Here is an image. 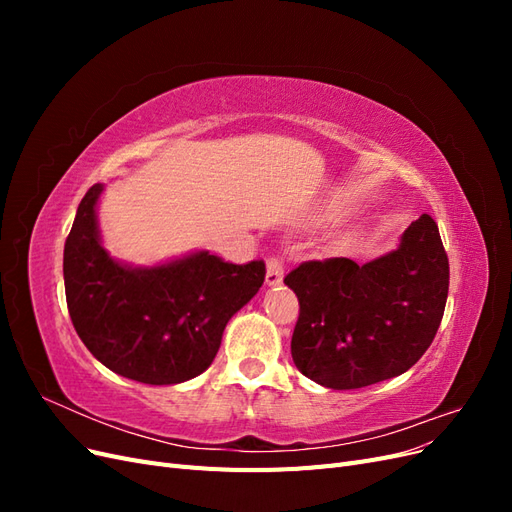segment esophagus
Wrapping results in <instances>:
<instances>
[{
	"label": "esophagus",
	"mask_w": 512,
	"mask_h": 512,
	"mask_svg": "<svg viewBox=\"0 0 512 512\" xmlns=\"http://www.w3.org/2000/svg\"><path fill=\"white\" fill-rule=\"evenodd\" d=\"M282 277H284V265L280 258H269L267 260V284L269 286H277L282 284Z\"/></svg>",
	"instance_id": "34e87169"
}]
</instances>
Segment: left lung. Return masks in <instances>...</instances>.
Listing matches in <instances>:
<instances>
[{
  "label": "left lung",
  "instance_id": "obj_1",
  "mask_svg": "<svg viewBox=\"0 0 512 512\" xmlns=\"http://www.w3.org/2000/svg\"><path fill=\"white\" fill-rule=\"evenodd\" d=\"M284 284L299 299L294 365L327 389H361L404 374L431 346L448 297V256L423 213L397 250L365 265L307 260Z\"/></svg>",
  "mask_w": 512,
  "mask_h": 512
}]
</instances>
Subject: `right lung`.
<instances>
[{
    "label": "right lung",
    "mask_w": 512,
    "mask_h": 512,
    "mask_svg": "<svg viewBox=\"0 0 512 512\" xmlns=\"http://www.w3.org/2000/svg\"><path fill=\"white\" fill-rule=\"evenodd\" d=\"M102 183L83 196L64 247L68 312L87 350L145 384L192 380L213 363L228 320L265 282V262L196 252L158 267L121 265L100 243Z\"/></svg>",
    "instance_id": "add662e5"
}]
</instances>
